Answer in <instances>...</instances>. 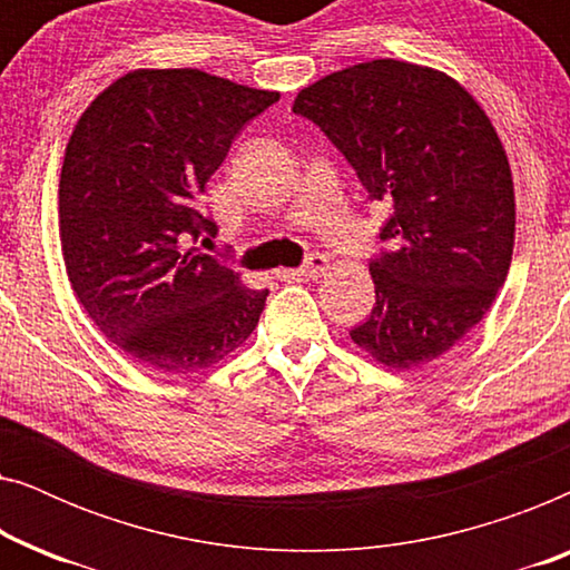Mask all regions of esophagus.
<instances>
[{"label": "esophagus", "mask_w": 570, "mask_h": 570, "mask_svg": "<svg viewBox=\"0 0 570 570\" xmlns=\"http://www.w3.org/2000/svg\"><path fill=\"white\" fill-rule=\"evenodd\" d=\"M326 272V259L324 256H311L308 259V264H303V267H298V269H279L277 272V277L279 279H316V277H322Z\"/></svg>", "instance_id": "34e87169"}]
</instances>
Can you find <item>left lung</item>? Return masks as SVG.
Instances as JSON below:
<instances>
[{
	"label": "left lung",
	"mask_w": 570,
	"mask_h": 570,
	"mask_svg": "<svg viewBox=\"0 0 570 570\" xmlns=\"http://www.w3.org/2000/svg\"><path fill=\"white\" fill-rule=\"evenodd\" d=\"M293 111L394 207L379 233L389 252L371 262L376 306L350 337L394 371L449 353L493 306L513 254L511 166L488 114L454 77L396 59L322 77Z\"/></svg>",
	"instance_id": "1"
}]
</instances>
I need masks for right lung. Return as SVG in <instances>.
Here are the masks:
<instances>
[{"label":"right lung","instance_id":"1","mask_svg":"<svg viewBox=\"0 0 570 570\" xmlns=\"http://www.w3.org/2000/svg\"><path fill=\"white\" fill-rule=\"evenodd\" d=\"M275 100L202 69H131L77 119L59 178L61 254L92 324L135 363L197 373L259 324L267 291L184 238L217 230L199 194Z\"/></svg>","mask_w":570,"mask_h":570}]
</instances>
